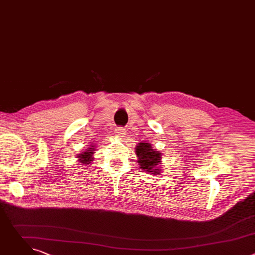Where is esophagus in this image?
Here are the masks:
<instances>
[{
	"mask_svg": "<svg viewBox=\"0 0 255 255\" xmlns=\"http://www.w3.org/2000/svg\"><path fill=\"white\" fill-rule=\"evenodd\" d=\"M115 133L119 137H124V135L126 134V130L123 127H118L115 129Z\"/></svg>",
	"mask_w": 255,
	"mask_h": 255,
	"instance_id": "esophagus-1",
	"label": "esophagus"
}]
</instances>
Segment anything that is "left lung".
<instances>
[{"label": "left lung", "mask_w": 255, "mask_h": 255, "mask_svg": "<svg viewBox=\"0 0 255 255\" xmlns=\"http://www.w3.org/2000/svg\"><path fill=\"white\" fill-rule=\"evenodd\" d=\"M138 157V163L141 169L148 173H159V164L161 162V153L151 147L150 143L140 142L135 148Z\"/></svg>", "instance_id": "1"}]
</instances>
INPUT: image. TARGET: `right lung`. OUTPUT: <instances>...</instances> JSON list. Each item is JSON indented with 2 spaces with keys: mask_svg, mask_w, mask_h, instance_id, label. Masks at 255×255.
Listing matches in <instances>:
<instances>
[{
  "mask_svg": "<svg viewBox=\"0 0 255 255\" xmlns=\"http://www.w3.org/2000/svg\"><path fill=\"white\" fill-rule=\"evenodd\" d=\"M94 151H95V146H93V145H91V147L86 149V151L84 152H81V154L77 155L79 159V161L81 163H84V164H90L92 161H93V154H94Z\"/></svg>",
  "mask_w": 255,
  "mask_h": 255,
  "instance_id": "obj_1",
  "label": "right lung"
}]
</instances>
